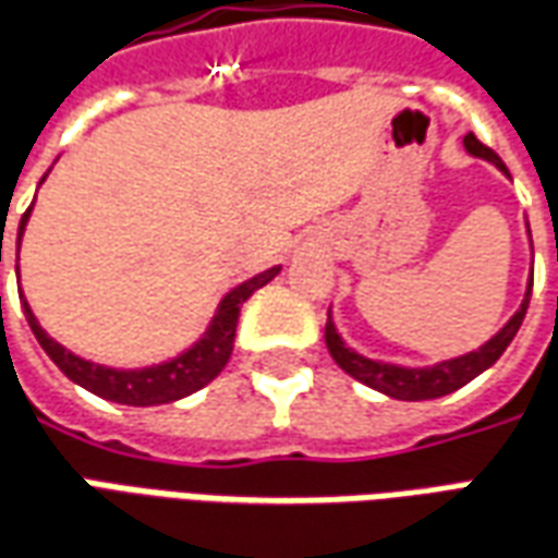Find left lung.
Instances as JSON below:
<instances>
[{"label":"left lung","mask_w":558,"mask_h":558,"mask_svg":"<svg viewBox=\"0 0 558 558\" xmlns=\"http://www.w3.org/2000/svg\"><path fill=\"white\" fill-rule=\"evenodd\" d=\"M465 150H469L471 157H481L489 159L496 169H505V162L498 159L496 150H489L486 144L477 142V135L469 132L465 135ZM529 299H532V280H529V290H525V299L520 311L513 314V317L505 323V329L496 332L481 350H471L465 356H456V360L438 362V365H432V368H401V365H389V362H377V360H365L360 353H353L350 347L341 341V335L335 329L332 317L326 323V347H329V353H332V360L344 368L350 377H356L360 384L365 387L377 389V392H384L389 399H401V401H426V399H441L447 392H456L459 387H465L471 384L477 374H483L489 365H496V360L508 350V344L513 341V335L520 332V326H523L525 311H529Z\"/></svg>","instance_id":"obj_1"}]
</instances>
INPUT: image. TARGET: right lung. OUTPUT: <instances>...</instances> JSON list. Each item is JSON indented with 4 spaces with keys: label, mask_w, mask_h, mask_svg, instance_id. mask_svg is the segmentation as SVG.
I'll use <instances>...</instances> for the list:
<instances>
[{
    "label": "right lung",
    "mask_w": 558,
    "mask_h": 558,
    "mask_svg": "<svg viewBox=\"0 0 558 558\" xmlns=\"http://www.w3.org/2000/svg\"><path fill=\"white\" fill-rule=\"evenodd\" d=\"M29 211H33V208H26V214L21 217L17 251H21V235L23 229H26V220H29ZM278 271L280 266L268 268V271H263V275H256V278L251 280H244L241 287H235V290L229 292L223 302H220V307H217V317L211 319L208 332L202 335V341H196V344L190 347L186 353H181L178 360L162 362V365H150V368H138V372H117V368H105V365H96V362H87L81 360V356H75V353H69L65 347L57 344V341L38 326V319H35V314L29 311V305H26V299H21V302L23 314H26V323H29V329H33V335L38 338V344L45 347V353L57 362V368H60L69 380H75L77 387L89 389V392L99 396V399L117 401V404H132V408H147V404H169V401L184 399L190 392L208 387L214 377L223 372L226 362L232 356V344H235V326H239L241 305H244L259 287H266L268 280L275 278Z\"/></svg>",
    "instance_id": "1"
}]
</instances>
